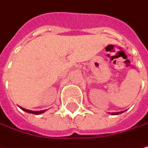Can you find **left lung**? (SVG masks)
Masks as SVG:
<instances>
[{
	"label": "left lung",
	"mask_w": 148,
	"mask_h": 148,
	"mask_svg": "<svg viewBox=\"0 0 148 148\" xmlns=\"http://www.w3.org/2000/svg\"><path fill=\"white\" fill-rule=\"evenodd\" d=\"M124 113V111H121V112H117V113H111L112 115H116V114H122Z\"/></svg>",
	"instance_id": "8db88e82"
}]
</instances>
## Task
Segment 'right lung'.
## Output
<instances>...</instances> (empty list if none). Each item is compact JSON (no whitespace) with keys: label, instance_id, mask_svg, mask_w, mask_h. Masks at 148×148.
Wrapping results in <instances>:
<instances>
[{"label":"right lung","instance_id":"add662e5","mask_svg":"<svg viewBox=\"0 0 148 148\" xmlns=\"http://www.w3.org/2000/svg\"><path fill=\"white\" fill-rule=\"evenodd\" d=\"M21 110L27 112V113H29V114H40L42 113L45 112V110H41V111H32V110H28V109H26V108H21Z\"/></svg>","mask_w":148,"mask_h":148}]
</instances>
